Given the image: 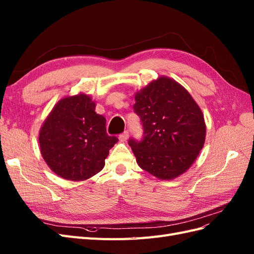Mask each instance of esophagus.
<instances>
[{
  "mask_svg": "<svg viewBox=\"0 0 254 254\" xmlns=\"http://www.w3.org/2000/svg\"><path fill=\"white\" fill-rule=\"evenodd\" d=\"M128 136H129V132H128V130H126V131H124L119 135V139L121 142H125L128 139Z\"/></svg>",
  "mask_w": 254,
  "mask_h": 254,
  "instance_id": "1",
  "label": "esophagus"
}]
</instances>
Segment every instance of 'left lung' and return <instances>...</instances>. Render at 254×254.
I'll return each instance as SVG.
<instances>
[{
  "mask_svg": "<svg viewBox=\"0 0 254 254\" xmlns=\"http://www.w3.org/2000/svg\"><path fill=\"white\" fill-rule=\"evenodd\" d=\"M134 112L143 129L141 140L130 137L142 170L162 180L176 178L193 164L203 147L202 112L178 82L160 77L135 94Z\"/></svg>",
  "mask_w": 254,
  "mask_h": 254,
  "instance_id": "left-lung-1",
  "label": "left lung"
}]
</instances>
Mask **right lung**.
Returning a JSON list of instances; mask_svg holds the SVG:
<instances>
[{
    "label": "right lung",
    "mask_w": 254,
    "mask_h": 254,
    "mask_svg": "<svg viewBox=\"0 0 254 254\" xmlns=\"http://www.w3.org/2000/svg\"><path fill=\"white\" fill-rule=\"evenodd\" d=\"M119 141L106 131V119L92 99L79 94L54 107L40 130L41 155L61 178L82 181L103 170L109 150Z\"/></svg>",
    "instance_id": "add662e5"
}]
</instances>
